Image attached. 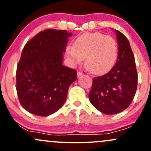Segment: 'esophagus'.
<instances>
[{
	"mask_svg": "<svg viewBox=\"0 0 151 151\" xmlns=\"http://www.w3.org/2000/svg\"><path fill=\"white\" fill-rule=\"evenodd\" d=\"M82 75H83L82 72H77V77H80Z\"/></svg>",
	"mask_w": 151,
	"mask_h": 151,
	"instance_id": "obj_1",
	"label": "esophagus"
}]
</instances>
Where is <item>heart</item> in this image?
<instances>
[{
	"mask_svg": "<svg viewBox=\"0 0 151 151\" xmlns=\"http://www.w3.org/2000/svg\"><path fill=\"white\" fill-rule=\"evenodd\" d=\"M66 55L72 67L80 65L85 58L86 69L93 74L101 75L115 65L118 45L113 37L101 32L84 33L75 40L74 45L67 47Z\"/></svg>",
	"mask_w": 151,
	"mask_h": 151,
	"instance_id": "obj_1",
	"label": "heart"
}]
</instances>
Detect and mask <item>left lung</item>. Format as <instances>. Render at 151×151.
<instances>
[{"label": "left lung", "mask_w": 151, "mask_h": 151, "mask_svg": "<svg viewBox=\"0 0 151 151\" xmlns=\"http://www.w3.org/2000/svg\"><path fill=\"white\" fill-rule=\"evenodd\" d=\"M116 33L119 45L117 61L107 74L93 78L89 94L91 104L105 114H116L131 104L137 89L135 58L129 40L120 31Z\"/></svg>", "instance_id": "1"}]
</instances>
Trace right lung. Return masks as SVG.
Masks as SVG:
<instances>
[{"label": "right lung", "mask_w": 151, "mask_h": 151, "mask_svg": "<svg viewBox=\"0 0 151 151\" xmlns=\"http://www.w3.org/2000/svg\"><path fill=\"white\" fill-rule=\"evenodd\" d=\"M72 35L66 30L41 31L24 47L17 67L16 90L22 106L40 116L51 115L64 105L76 70L62 65Z\"/></svg>", "instance_id": "obj_1"}]
</instances>
